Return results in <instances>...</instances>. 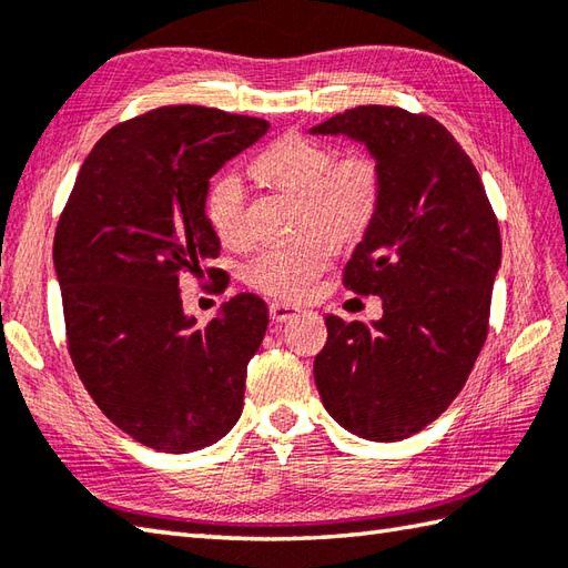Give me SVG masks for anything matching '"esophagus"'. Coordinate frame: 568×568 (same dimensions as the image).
<instances>
[{"label": "esophagus", "instance_id": "esophagus-1", "mask_svg": "<svg viewBox=\"0 0 568 568\" xmlns=\"http://www.w3.org/2000/svg\"><path fill=\"white\" fill-rule=\"evenodd\" d=\"M297 315H300V310L293 307V305H285V303H273V305H271V320H273L275 324H283V322L293 320V317H297Z\"/></svg>", "mask_w": 568, "mask_h": 568}]
</instances>
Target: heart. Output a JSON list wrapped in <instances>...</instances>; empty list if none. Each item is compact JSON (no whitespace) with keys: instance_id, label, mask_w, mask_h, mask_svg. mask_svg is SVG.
<instances>
[{"instance_id":"1","label":"heart","mask_w":568,"mask_h":568,"mask_svg":"<svg viewBox=\"0 0 568 568\" xmlns=\"http://www.w3.org/2000/svg\"><path fill=\"white\" fill-rule=\"evenodd\" d=\"M251 173L263 185L300 200V234H312L295 246L263 248L246 265V283L277 300H305L332 263V244H352L361 239L378 214L381 168L366 153L336 159L329 143L285 134L265 146L251 163ZM212 232L224 246L248 244L246 190L241 178L224 173L212 183L204 202ZM320 231L318 235L314 232Z\"/></svg>"}]
</instances>
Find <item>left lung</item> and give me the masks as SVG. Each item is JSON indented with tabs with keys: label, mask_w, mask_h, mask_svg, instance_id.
<instances>
[{
	"label": "left lung",
	"mask_w": 568,
	"mask_h": 568,
	"mask_svg": "<svg viewBox=\"0 0 568 568\" xmlns=\"http://www.w3.org/2000/svg\"><path fill=\"white\" fill-rule=\"evenodd\" d=\"M310 134L364 143L381 168V204L344 268L383 317L327 315L315 358L324 409L356 437L397 442L437 419L484 348L500 229L480 175L437 119L366 104Z\"/></svg>",
	"instance_id": "left-lung-1"
}]
</instances>
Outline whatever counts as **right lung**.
Masks as SVG:
<instances>
[{
	"label": "right lung",
	"mask_w": 568,
	"mask_h": 568,
	"mask_svg": "<svg viewBox=\"0 0 568 568\" xmlns=\"http://www.w3.org/2000/svg\"><path fill=\"white\" fill-rule=\"evenodd\" d=\"M268 126L197 104L129 119L94 143L60 214L53 265L72 364L102 413L155 452H197L241 417L268 307L241 293L197 327L180 277L220 253L210 178Z\"/></svg>",
	"instance_id": "obj_1"
}]
</instances>
